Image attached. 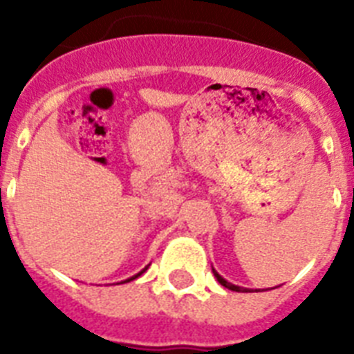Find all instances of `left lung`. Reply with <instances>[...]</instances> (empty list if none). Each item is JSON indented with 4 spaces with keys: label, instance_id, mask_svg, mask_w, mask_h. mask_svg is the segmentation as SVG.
I'll list each match as a JSON object with an SVG mask.
<instances>
[{
    "label": "left lung",
    "instance_id": "1",
    "mask_svg": "<svg viewBox=\"0 0 354 354\" xmlns=\"http://www.w3.org/2000/svg\"><path fill=\"white\" fill-rule=\"evenodd\" d=\"M213 274H215L216 281H218V283H221L222 286H226V288H230V290H235V292H248V288H241V286H236V285H232V283H227V281L224 279L222 275H218V272H216L215 268H213Z\"/></svg>",
    "mask_w": 354,
    "mask_h": 354
}]
</instances>
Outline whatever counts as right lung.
<instances>
[{
  "label": "right lung",
  "instance_id": "right-lung-1",
  "mask_svg": "<svg viewBox=\"0 0 354 354\" xmlns=\"http://www.w3.org/2000/svg\"><path fill=\"white\" fill-rule=\"evenodd\" d=\"M143 272H145V270H143ZM143 272H139V274H138V275H133V277H130V279H127V281H124V283H128V281H132V279H136V277H139V275L143 274Z\"/></svg>",
  "mask_w": 354,
  "mask_h": 354
}]
</instances>
